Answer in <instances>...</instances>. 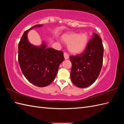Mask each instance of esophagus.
Masks as SVG:
<instances>
[{"instance_id":"1","label":"esophagus","mask_w":124,"mask_h":124,"mask_svg":"<svg viewBox=\"0 0 124 124\" xmlns=\"http://www.w3.org/2000/svg\"><path fill=\"white\" fill-rule=\"evenodd\" d=\"M64 58H65V59H69V54H68L67 53H66V52H64Z\"/></svg>"}]
</instances>
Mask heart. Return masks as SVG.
Masks as SVG:
<instances>
[{"instance_id":"1","label":"heart","mask_w":124,"mask_h":124,"mask_svg":"<svg viewBox=\"0 0 124 124\" xmlns=\"http://www.w3.org/2000/svg\"><path fill=\"white\" fill-rule=\"evenodd\" d=\"M62 39L68 44V49L73 53H79L83 51L88 41V36L85 33L67 34L63 36Z\"/></svg>"}]
</instances>
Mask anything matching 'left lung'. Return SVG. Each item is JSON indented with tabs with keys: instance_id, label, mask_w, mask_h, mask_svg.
<instances>
[{
	"instance_id": "obj_1",
	"label": "left lung",
	"mask_w": 124,
	"mask_h": 124,
	"mask_svg": "<svg viewBox=\"0 0 124 124\" xmlns=\"http://www.w3.org/2000/svg\"><path fill=\"white\" fill-rule=\"evenodd\" d=\"M93 36L82 53L70 56L72 63L71 80L79 88H85L93 84L102 67L104 48L102 39L96 33Z\"/></svg>"
}]
</instances>
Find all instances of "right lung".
Wrapping results in <instances>:
<instances>
[{
  "label": "right lung",
  "instance_id": "1",
  "mask_svg": "<svg viewBox=\"0 0 124 124\" xmlns=\"http://www.w3.org/2000/svg\"><path fill=\"white\" fill-rule=\"evenodd\" d=\"M41 25H35L26 30L18 45V61L23 75L31 83L40 87L53 82L60 64L64 60L62 51L46 48L44 43L36 47L28 41V31Z\"/></svg>",
  "mask_w": 124,
  "mask_h": 124
}]
</instances>
